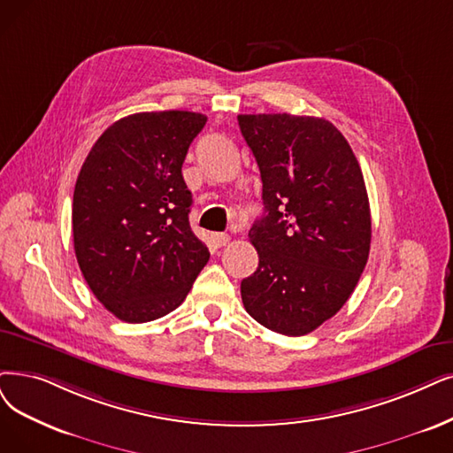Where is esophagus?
<instances>
[{"instance_id":"1","label":"esophagus","mask_w":453,"mask_h":453,"mask_svg":"<svg viewBox=\"0 0 453 453\" xmlns=\"http://www.w3.org/2000/svg\"><path fill=\"white\" fill-rule=\"evenodd\" d=\"M211 242L215 243V247H223V245H226L230 242V236H228V234H225V232H213L211 234Z\"/></svg>"}]
</instances>
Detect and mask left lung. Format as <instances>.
Masks as SVG:
<instances>
[{"instance_id": "1", "label": "left lung", "mask_w": 453, "mask_h": 453, "mask_svg": "<svg viewBox=\"0 0 453 453\" xmlns=\"http://www.w3.org/2000/svg\"><path fill=\"white\" fill-rule=\"evenodd\" d=\"M238 122L260 169L265 210L249 230L258 267L242 280V301L269 331L309 334L349 299L368 262L363 171L325 119L264 113Z\"/></svg>"}]
</instances>
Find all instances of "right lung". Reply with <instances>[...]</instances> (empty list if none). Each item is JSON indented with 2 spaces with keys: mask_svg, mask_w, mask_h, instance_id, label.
Wrapping results in <instances>:
<instances>
[{
  "mask_svg": "<svg viewBox=\"0 0 453 453\" xmlns=\"http://www.w3.org/2000/svg\"><path fill=\"white\" fill-rule=\"evenodd\" d=\"M193 111L128 115L85 157L72 203L74 250L90 292L122 321L184 303L210 252L189 226L182 164L206 124Z\"/></svg>",
  "mask_w": 453,
  "mask_h": 453,
  "instance_id": "add662e5",
  "label": "right lung"
}]
</instances>
